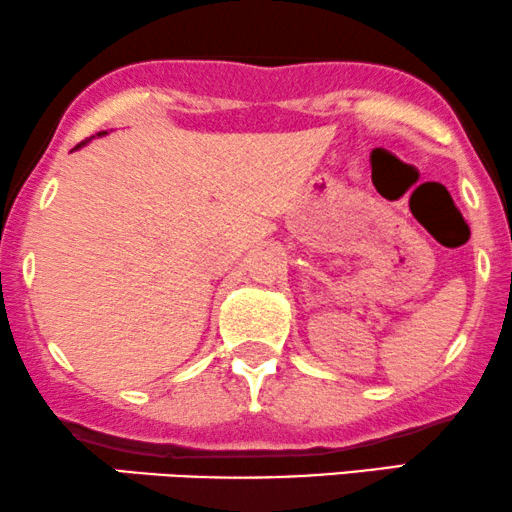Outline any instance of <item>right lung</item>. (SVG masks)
Segmentation results:
<instances>
[{"mask_svg":"<svg viewBox=\"0 0 512 512\" xmlns=\"http://www.w3.org/2000/svg\"><path fill=\"white\" fill-rule=\"evenodd\" d=\"M102 134H107V131H100V134H98V136H102ZM86 143H88V141H81V143H78V146H76V148H81V146H86Z\"/></svg>","mask_w":512,"mask_h":512,"instance_id":"add662e5","label":"right lung"}]
</instances>
